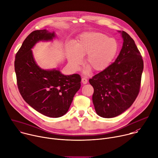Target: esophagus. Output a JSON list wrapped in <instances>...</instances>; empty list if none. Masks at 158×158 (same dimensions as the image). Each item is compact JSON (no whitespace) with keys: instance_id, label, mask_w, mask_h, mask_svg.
<instances>
[{"instance_id":"1","label":"esophagus","mask_w":158,"mask_h":158,"mask_svg":"<svg viewBox=\"0 0 158 158\" xmlns=\"http://www.w3.org/2000/svg\"><path fill=\"white\" fill-rule=\"evenodd\" d=\"M82 83L83 84H87V79H85V78H82Z\"/></svg>"}]
</instances>
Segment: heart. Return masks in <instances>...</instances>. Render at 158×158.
Instances as JSON below:
<instances>
[{"mask_svg":"<svg viewBox=\"0 0 158 158\" xmlns=\"http://www.w3.org/2000/svg\"><path fill=\"white\" fill-rule=\"evenodd\" d=\"M119 50L117 41L100 32L82 34L75 46L69 44L66 48L67 56L71 65L75 68L86 56L85 65L93 72H102L113 62Z\"/></svg>","mask_w":158,"mask_h":158,"instance_id":"obj_1","label":"heart"}]
</instances>
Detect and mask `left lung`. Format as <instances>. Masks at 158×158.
<instances>
[{
	"instance_id": "left-lung-1",
	"label": "left lung",
	"mask_w": 158,
	"mask_h": 158,
	"mask_svg": "<svg viewBox=\"0 0 158 158\" xmlns=\"http://www.w3.org/2000/svg\"><path fill=\"white\" fill-rule=\"evenodd\" d=\"M123 48L116 60L107 69L89 79L94 88L93 102L96 113L104 118L118 116L129 108L140 90L144 63L131 36L119 31Z\"/></svg>"
}]
</instances>
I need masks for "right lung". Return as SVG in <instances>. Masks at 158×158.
Segmentation results:
<instances>
[{
	"mask_svg": "<svg viewBox=\"0 0 158 158\" xmlns=\"http://www.w3.org/2000/svg\"><path fill=\"white\" fill-rule=\"evenodd\" d=\"M54 32L46 29L32 32L16 54L14 67L20 94L42 114L61 117L68 111L81 87L80 75L65 76L59 70H44L35 63L31 49L40 40H51Z\"/></svg>",
	"mask_w": 158,
	"mask_h": 158,
	"instance_id": "right-lung-1",
	"label": "right lung"
}]
</instances>
